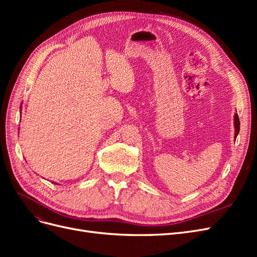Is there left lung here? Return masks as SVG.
Here are the masks:
<instances>
[{
  "label": "left lung",
  "mask_w": 257,
  "mask_h": 257,
  "mask_svg": "<svg viewBox=\"0 0 257 257\" xmlns=\"http://www.w3.org/2000/svg\"><path fill=\"white\" fill-rule=\"evenodd\" d=\"M234 127H235V139H236L237 135L239 134V131H240V122H239V118H238L237 113H235V115H234Z\"/></svg>",
  "instance_id": "left-lung-1"
}]
</instances>
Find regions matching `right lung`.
Wrapping results in <instances>:
<instances>
[{"instance_id": "add662e5", "label": "right lung", "mask_w": 257, "mask_h": 257, "mask_svg": "<svg viewBox=\"0 0 257 257\" xmlns=\"http://www.w3.org/2000/svg\"><path fill=\"white\" fill-rule=\"evenodd\" d=\"M20 113H21V111H20ZM54 184H58V183H57V182H56V183H54Z\"/></svg>"}]
</instances>
